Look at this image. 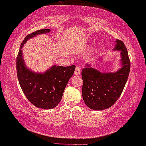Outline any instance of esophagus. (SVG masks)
<instances>
[{"label": "esophagus", "instance_id": "34e87169", "mask_svg": "<svg viewBox=\"0 0 146 146\" xmlns=\"http://www.w3.org/2000/svg\"><path fill=\"white\" fill-rule=\"evenodd\" d=\"M81 69H80L79 67H77L75 69V72H74V74L76 76H80L81 75Z\"/></svg>", "mask_w": 146, "mask_h": 146}]
</instances>
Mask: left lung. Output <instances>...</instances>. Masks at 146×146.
Returning a JSON list of instances; mask_svg holds the SVG:
<instances>
[{"label":"left lung","instance_id":"8db88e82","mask_svg":"<svg viewBox=\"0 0 146 146\" xmlns=\"http://www.w3.org/2000/svg\"><path fill=\"white\" fill-rule=\"evenodd\" d=\"M114 51H120L121 67L115 72H101L90 64L82 70V98L89 108L103 110L111 107L120 97L130 72V62L123 41L116 40Z\"/></svg>","mask_w":146,"mask_h":146}]
</instances>
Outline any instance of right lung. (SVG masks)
Segmentation results:
<instances>
[{"mask_svg":"<svg viewBox=\"0 0 146 146\" xmlns=\"http://www.w3.org/2000/svg\"><path fill=\"white\" fill-rule=\"evenodd\" d=\"M50 29H41L26 36L21 44L16 59L17 75L21 88L27 99L38 108H55L62 100L65 87L75 70V65H53L43 73L35 72L26 66L22 48L26 41L38 35L48 33Z\"/></svg>","mask_w":146,"mask_h":146,"instance_id":"1","label":"right lung"}]
</instances>
